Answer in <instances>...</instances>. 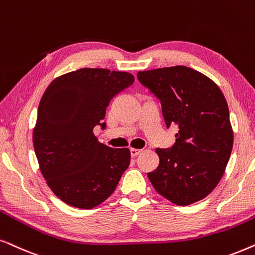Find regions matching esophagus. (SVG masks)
Wrapping results in <instances>:
<instances>
[{
  "label": "esophagus",
  "instance_id": "esophagus-1",
  "mask_svg": "<svg viewBox=\"0 0 255 255\" xmlns=\"http://www.w3.org/2000/svg\"><path fill=\"white\" fill-rule=\"evenodd\" d=\"M130 156L131 157H136V156L140 154V152L142 151V150H140V149H135V148H131L130 149Z\"/></svg>",
  "mask_w": 255,
  "mask_h": 255
}]
</instances>
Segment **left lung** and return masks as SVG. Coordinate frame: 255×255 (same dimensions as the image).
I'll return each instance as SVG.
<instances>
[{
    "mask_svg": "<svg viewBox=\"0 0 255 255\" xmlns=\"http://www.w3.org/2000/svg\"><path fill=\"white\" fill-rule=\"evenodd\" d=\"M137 79L161 101L171 148L156 149L159 164L148 178L176 205H190L216 188L229 162L233 130L225 97L216 83L186 66L138 71Z\"/></svg>",
    "mask_w": 255,
    "mask_h": 255,
    "instance_id": "obj_1",
    "label": "left lung"
}]
</instances>
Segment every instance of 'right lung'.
<instances>
[{
	"mask_svg": "<svg viewBox=\"0 0 255 255\" xmlns=\"http://www.w3.org/2000/svg\"><path fill=\"white\" fill-rule=\"evenodd\" d=\"M134 76L80 69L56 78L44 92L33 129V148L47 185L64 203L92 209L114 192L130 162L127 148L107 147L94 136L111 100Z\"/></svg>",
	"mask_w": 255,
	"mask_h": 255,
	"instance_id": "obj_1",
	"label": "right lung"
}]
</instances>
